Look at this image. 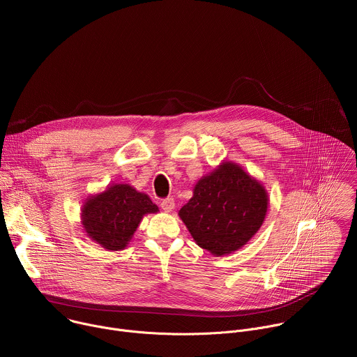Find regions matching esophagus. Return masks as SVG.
<instances>
[{"label":"esophagus","mask_w":357,"mask_h":357,"mask_svg":"<svg viewBox=\"0 0 357 357\" xmlns=\"http://www.w3.org/2000/svg\"><path fill=\"white\" fill-rule=\"evenodd\" d=\"M161 208H162V211L164 212H172L174 209H175V200H174V197H167V199H164L162 202H161Z\"/></svg>","instance_id":"obj_1"}]
</instances>
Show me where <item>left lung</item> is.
<instances>
[{"label": "left lung", "mask_w": 357, "mask_h": 357, "mask_svg": "<svg viewBox=\"0 0 357 357\" xmlns=\"http://www.w3.org/2000/svg\"><path fill=\"white\" fill-rule=\"evenodd\" d=\"M267 211L264 185L243 167L223 161L196 182L193 196L178 215L199 247L222 257L251 240Z\"/></svg>", "instance_id": "8db88e82"}]
</instances>
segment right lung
I'll list each match as a JSON object with an SVG mask.
<instances>
[{
	"label": "right lung",
	"instance_id": "1",
	"mask_svg": "<svg viewBox=\"0 0 357 357\" xmlns=\"http://www.w3.org/2000/svg\"><path fill=\"white\" fill-rule=\"evenodd\" d=\"M158 212L146 193L128 183H113L84 199L80 218L89 238L109 251H120L128 245L142 218Z\"/></svg>",
	"mask_w": 357,
	"mask_h": 357
}]
</instances>
